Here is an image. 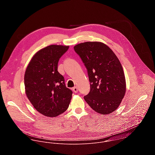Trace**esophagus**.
<instances>
[{"label": "esophagus", "instance_id": "34e87169", "mask_svg": "<svg viewBox=\"0 0 155 155\" xmlns=\"http://www.w3.org/2000/svg\"><path fill=\"white\" fill-rule=\"evenodd\" d=\"M73 92H74L75 93H76V92H78V88H77L76 87H74V88H73Z\"/></svg>", "mask_w": 155, "mask_h": 155}]
</instances>
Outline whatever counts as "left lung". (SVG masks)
Segmentation results:
<instances>
[{"label":"left lung","instance_id":"1","mask_svg":"<svg viewBox=\"0 0 155 155\" xmlns=\"http://www.w3.org/2000/svg\"><path fill=\"white\" fill-rule=\"evenodd\" d=\"M86 67L90 92L84 97L96 112L107 114L119 106L126 92L122 66L113 51L100 42H86L74 46Z\"/></svg>","mask_w":155,"mask_h":155}]
</instances>
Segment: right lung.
Returning a JSON list of instances; mask_svg holds the SVG:
<instances>
[{
	"instance_id": "1",
	"label": "right lung",
	"mask_w": 155,
	"mask_h": 155,
	"mask_svg": "<svg viewBox=\"0 0 155 155\" xmlns=\"http://www.w3.org/2000/svg\"><path fill=\"white\" fill-rule=\"evenodd\" d=\"M69 46L51 45L38 51L29 62L24 74L26 95L42 115L56 117L66 110L72 91L58 71V63Z\"/></svg>"
}]
</instances>
